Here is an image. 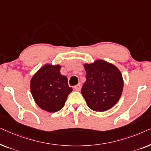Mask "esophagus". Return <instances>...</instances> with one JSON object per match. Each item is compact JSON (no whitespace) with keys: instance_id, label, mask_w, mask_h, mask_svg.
<instances>
[{"instance_id":"obj_1","label":"esophagus","mask_w":151,"mask_h":151,"mask_svg":"<svg viewBox=\"0 0 151 151\" xmlns=\"http://www.w3.org/2000/svg\"><path fill=\"white\" fill-rule=\"evenodd\" d=\"M73 88L76 91H80V88H81V85H80V84H77V85L74 86Z\"/></svg>"}]
</instances>
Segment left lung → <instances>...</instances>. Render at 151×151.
Instances as JSON below:
<instances>
[{"label":"left lung","instance_id":"1","mask_svg":"<svg viewBox=\"0 0 151 151\" xmlns=\"http://www.w3.org/2000/svg\"><path fill=\"white\" fill-rule=\"evenodd\" d=\"M84 67L86 72V82L81 93L88 106L99 112L112 108L122 93L124 81L120 71L102 60L84 64Z\"/></svg>","mask_w":151,"mask_h":151}]
</instances>
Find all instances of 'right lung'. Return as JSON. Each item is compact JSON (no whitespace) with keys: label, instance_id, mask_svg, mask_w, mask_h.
<instances>
[{"label":"right lung","instance_id":"right-lung-1","mask_svg":"<svg viewBox=\"0 0 151 151\" xmlns=\"http://www.w3.org/2000/svg\"><path fill=\"white\" fill-rule=\"evenodd\" d=\"M61 66L47 64L33 76L30 90L34 101L47 112H57L63 108L67 96L72 91L68 79L60 73Z\"/></svg>","mask_w":151,"mask_h":151}]
</instances>
